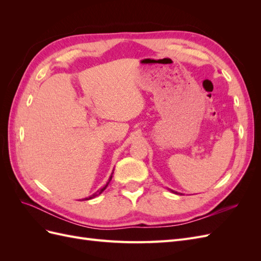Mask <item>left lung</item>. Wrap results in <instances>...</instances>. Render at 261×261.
Returning <instances> with one entry per match:
<instances>
[{"mask_svg": "<svg viewBox=\"0 0 261 261\" xmlns=\"http://www.w3.org/2000/svg\"><path fill=\"white\" fill-rule=\"evenodd\" d=\"M170 191H171V192H172V193H174V194H178V193H177V192H174V191H172V189H170ZM180 195H181V194H180Z\"/></svg>", "mask_w": 261, "mask_h": 261, "instance_id": "obj_1", "label": "left lung"}]
</instances>
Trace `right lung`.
<instances>
[{"instance_id": "right-lung-1", "label": "right lung", "mask_w": 261, "mask_h": 261, "mask_svg": "<svg viewBox=\"0 0 261 261\" xmlns=\"http://www.w3.org/2000/svg\"><path fill=\"white\" fill-rule=\"evenodd\" d=\"M112 174H113V173H112ZM112 174H111V176H110V178H109V180H108V183L103 186V187H102V188H100L99 189V191H97L96 193H94V194H92L91 196H89V197H87V198H84L83 200H89V199H92V198H94V197H97V196H99L102 192H103L105 191V189L108 187V185H109V183H110V180H111L112 179Z\"/></svg>"}]
</instances>
